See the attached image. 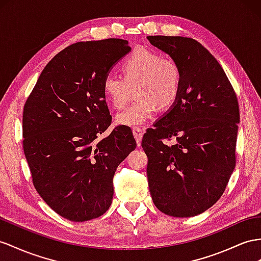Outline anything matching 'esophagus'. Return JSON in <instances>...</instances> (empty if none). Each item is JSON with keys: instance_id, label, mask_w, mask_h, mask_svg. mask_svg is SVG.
I'll return each instance as SVG.
<instances>
[{"instance_id": "1", "label": "esophagus", "mask_w": 261, "mask_h": 261, "mask_svg": "<svg viewBox=\"0 0 261 261\" xmlns=\"http://www.w3.org/2000/svg\"><path fill=\"white\" fill-rule=\"evenodd\" d=\"M133 135H135V138L137 140L138 146H140V145H141L142 137H143V130H142V128H133Z\"/></svg>"}]
</instances>
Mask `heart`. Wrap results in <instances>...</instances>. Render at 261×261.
Instances as JSON below:
<instances>
[{
    "instance_id": "1",
    "label": "heart",
    "mask_w": 261,
    "mask_h": 261,
    "mask_svg": "<svg viewBox=\"0 0 261 261\" xmlns=\"http://www.w3.org/2000/svg\"><path fill=\"white\" fill-rule=\"evenodd\" d=\"M122 75L108 73L102 82V91L108 102L116 109L128 103L131 88L136 89L137 101L118 113L120 125H143L158 110L168 109L177 100L182 87L179 66L170 58L145 48L133 49L121 64Z\"/></svg>"
}]
</instances>
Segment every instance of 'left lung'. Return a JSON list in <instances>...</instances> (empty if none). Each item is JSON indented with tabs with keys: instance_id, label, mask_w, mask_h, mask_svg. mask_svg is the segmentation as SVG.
Returning <instances> with one entry per match:
<instances>
[{
	"instance_id": "8db88e82",
	"label": "left lung",
	"mask_w": 261,
	"mask_h": 261,
	"mask_svg": "<svg viewBox=\"0 0 261 261\" xmlns=\"http://www.w3.org/2000/svg\"><path fill=\"white\" fill-rule=\"evenodd\" d=\"M181 68L170 111L146 130L142 148L153 203L173 217L202 214L223 195L236 165L239 107L222 66L197 41L148 36ZM175 137L172 146L165 142Z\"/></svg>"
}]
</instances>
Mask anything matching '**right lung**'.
I'll use <instances>...</instances> for the list:
<instances>
[{"mask_svg": "<svg viewBox=\"0 0 261 261\" xmlns=\"http://www.w3.org/2000/svg\"><path fill=\"white\" fill-rule=\"evenodd\" d=\"M131 50L120 38L78 42L45 66L24 105L23 149L37 193L58 215L86 222L108 211L118 165L136 149L126 125L111 124L102 91Z\"/></svg>", "mask_w": 261, "mask_h": 261, "instance_id": "add662e5", "label": "right lung"}]
</instances>
